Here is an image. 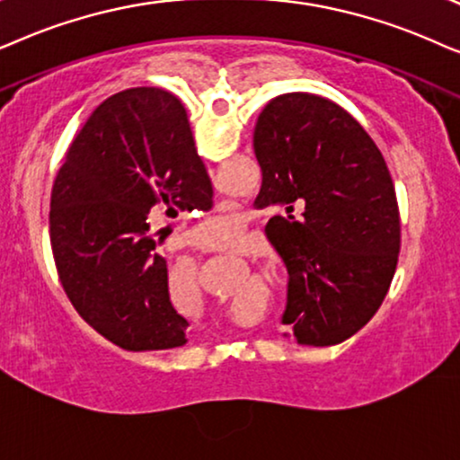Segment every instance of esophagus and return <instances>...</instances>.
<instances>
[{
    "label": "esophagus",
    "instance_id": "34e87169",
    "mask_svg": "<svg viewBox=\"0 0 460 460\" xmlns=\"http://www.w3.org/2000/svg\"><path fill=\"white\" fill-rule=\"evenodd\" d=\"M206 248H210V246H206Z\"/></svg>",
    "mask_w": 460,
    "mask_h": 460
}]
</instances>
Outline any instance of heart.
<instances>
[{"label": "heart", "instance_id": "obj_1", "mask_svg": "<svg viewBox=\"0 0 460 460\" xmlns=\"http://www.w3.org/2000/svg\"><path fill=\"white\" fill-rule=\"evenodd\" d=\"M242 231V218L235 212H218L204 220L195 234L214 243H229Z\"/></svg>", "mask_w": 460, "mask_h": 460}]
</instances>
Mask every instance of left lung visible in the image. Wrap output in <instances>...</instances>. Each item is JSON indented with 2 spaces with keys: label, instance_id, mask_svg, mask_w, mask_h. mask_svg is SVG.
Segmentation results:
<instances>
[{
  "label": "left lung",
  "instance_id": "obj_1",
  "mask_svg": "<svg viewBox=\"0 0 460 460\" xmlns=\"http://www.w3.org/2000/svg\"><path fill=\"white\" fill-rule=\"evenodd\" d=\"M256 208L279 210L267 237L288 269L281 322L301 345L330 347L370 322L400 254L395 189L368 132L328 98L290 92L254 128Z\"/></svg>",
  "mask_w": 460,
  "mask_h": 460
}]
</instances>
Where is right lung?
<instances>
[{
    "mask_svg": "<svg viewBox=\"0 0 460 460\" xmlns=\"http://www.w3.org/2000/svg\"><path fill=\"white\" fill-rule=\"evenodd\" d=\"M210 191L174 94L130 88L96 107L54 181L50 242L66 296L98 334L126 351L185 345L189 322L170 301L146 214Z\"/></svg>",
    "mask_w": 460,
    "mask_h": 460,
    "instance_id": "add662e5",
    "label": "right lung"
}]
</instances>
